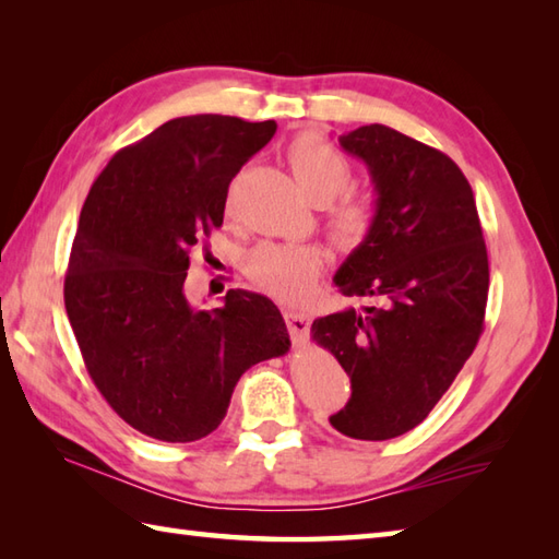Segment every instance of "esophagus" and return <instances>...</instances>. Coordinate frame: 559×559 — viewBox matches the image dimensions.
I'll use <instances>...</instances> for the list:
<instances>
[{
	"label": "esophagus",
	"instance_id": "1",
	"mask_svg": "<svg viewBox=\"0 0 559 559\" xmlns=\"http://www.w3.org/2000/svg\"><path fill=\"white\" fill-rule=\"evenodd\" d=\"M286 324H288V331L293 336V343H302L307 338V334H310V317H307L305 312H295V310H286Z\"/></svg>",
	"mask_w": 559,
	"mask_h": 559
}]
</instances>
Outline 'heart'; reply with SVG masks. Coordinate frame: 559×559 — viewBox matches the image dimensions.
Returning <instances> with one entry per match:
<instances>
[{
    "label": "heart",
    "instance_id": "1",
    "mask_svg": "<svg viewBox=\"0 0 559 559\" xmlns=\"http://www.w3.org/2000/svg\"><path fill=\"white\" fill-rule=\"evenodd\" d=\"M290 173L300 192L312 204H329L350 180V165L324 139L302 134L288 148ZM331 233L343 245L365 240L374 223L370 197L348 194L331 209ZM324 266V254L310 245H261L247 257V273L261 290L286 302H298L310 295Z\"/></svg>",
    "mask_w": 559,
    "mask_h": 559
}]
</instances>
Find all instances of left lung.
Instances as JSON below:
<instances>
[{
  "instance_id": "obj_1",
  "label": "left lung",
  "mask_w": 559,
  "mask_h": 559,
  "mask_svg": "<svg viewBox=\"0 0 559 559\" xmlns=\"http://www.w3.org/2000/svg\"><path fill=\"white\" fill-rule=\"evenodd\" d=\"M338 144L365 163L377 199L370 233L334 283L379 305L319 317L312 334L350 377V399L329 423L379 442L420 425L471 358L488 302V249L473 189L442 151L384 124L353 129Z\"/></svg>"
}]
</instances>
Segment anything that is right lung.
I'll return each instance as SVG.
<instances>
[{
	"label": "right lung",
	"mask_w": 559,
	"mask_h": 559,
	"mask_svg": "<svg viewBox=\"0 0 559 559\" xmlns=\"http://www.w3.org/2000/svg\"><path fill=\"white\" fill-rule=\"evenodd\" d=\"M276 122L189 115L117 151L81 209L64 278L69 324L112 411L160 442L211 435L249 367L286 355L266 295L228 290L189 305V252L221 228L233 177Z\"/></svg>",
	"instance_id": "right-lung-1"
}]
</instances>
